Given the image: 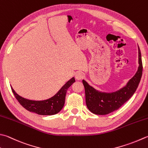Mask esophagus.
<instances>
[{"mask_svg": "<svg viewBox=\"0 0 148 148\" xmlns=\"http://www.w3.org/2000/svg\"><path fill=\"white\" fill-rule=\"evenodd\" d=\"M84 77V75L81 72H77L76 74H75V77L77 80H81L82 78Z\"/></svg>", "mask_w": 148, "mask_h": 148, "instance_id": "esophagus-1", "label": "esophagus"}]
</instances>
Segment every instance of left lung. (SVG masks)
I'll return each instance as SVG.
<instances>
[{
    "label": "left lung",
    "mask_w": 148,
    "mask_h": 148,
    "mask_svg": "<svg viewBox=\"0 0 148 148\" xmlns=\"http://www.w3.org/2000/svg\"><path fill=\"white\" fill-rule=\"evenodd\" d=\"M138 70L126 85L122 88L111 93L102 92L95 90L88 83L83 80L85 90L86 105L88 110L94 114L106 115L117 110L129 100L137 90L143 74V63L141 53L138 47Z\"/></svg>",
    "instance_id": "obj_1"
}]
</instances>
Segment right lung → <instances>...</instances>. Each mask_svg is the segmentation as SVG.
<instances>
[{
  "instance_id": "right-lung-1",
  "label": "right lung",
  "mask_w": 148,
  "mask_h": 148,
  "mask_svg": "<svg viewBox=\"0 0 148 148\" xmlns=\"http://www.w3.org/2000/svg\"><path fill=\"white\" fill-rule=\"evenodd\" d=\"M74 82V77L71 78L53 97L43 101H33L25 99L17 94L12 87L11 88L16 99L27 110L36 113L38 115H51L58 114L63 108L65 104L66 91Z\"/></svg>"
}]
</instances>
